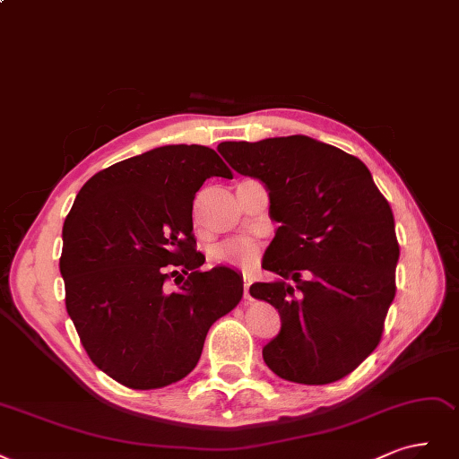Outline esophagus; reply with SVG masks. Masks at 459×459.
<instances>
[{
	"label": "esophagus",
	"instance_id": "esophagus-1",
	"mask_svg": "<svg viewBox=\"0 0 459 459\" xmlns=\"http://www.w3.org/2000/svg\"><path fill=\"white\" fill-rule=\"evenodd\" d=\"M244 299H249V280L244 278Z\"/></svg>",
	"mask_w": 459,
	"mask_h": 459
}]
</instances>
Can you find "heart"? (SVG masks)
<instances>
[{
    "instance_id": "1",
    "label": "heart",
    "mask_w": 459,
    "mask_h": 459,
    "mask_svg": "<svg viewBox=\"0 0 459 459\" xmlns=\"http://www.w3.org/2000/svg\"><path fill=\"white\" fill-rule=\"evenodd\" d=\"M212 255L221 264H230V267L249 269L259 261V247L255 242L246 238L227 240L213 246Z\"/></svg>"
}]
</instances>
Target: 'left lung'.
I'll return each instance as SVG.
<instances>
[{"instance_id": "obj_1", "label": "left lung", "mask_w": 459, "mask_h": 459, "mask_svg": "<svg viewBox=\"0 0 459 459\" xmlns=\"http://www.w3.org/2000/svg\"><path fill=\"white\" fill-rule=\"evenodd\" d=\"M234 171L257 177L278 221L263 259L276 282L251 284L282 330L263 347L276 376L326 385L381 342L401 247L389 202L357 156L305 135L221 143Z\"/></svg>"}]
</instances>
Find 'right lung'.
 Returning <instances> with one entry per match:
<instances>
[{
  "label": "right lung",
  "mask_w": 459,
  "mask_h": 459,
  "mask_svg": "<svg viewBox=\"0 0 459 459\" xmlns=\"http://www.w3.org/2000/svg\"><path fill=\"white\" fill-rule=\"evenodd\" d=\"M210 177L232 179L213 149L160 146L95 173L66 215V310L91 362L129 389L188 376L212 324L242 299L238 273L200 269L192 204Z\"/></svg>",
  "instance_id": "add662e5"
}]
</instances>
